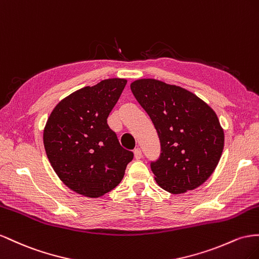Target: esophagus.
I'll return each instance as SVG.
<instances>
[{
	"label": "esophagus",
	"instance_id": "34e87169",
	"mask_svg": "<svg viewBox=\"0 0 259 259\" xmlns=\"http://www.w3.org/2000/svg\"><path fill=\"white\" fill-rule=\"evenodd\" d=\"M135 158L138 159V160L142 158V152H141V150L139 149V147L135 150Z\"/></svg>",
	"mask_w": 259,
	"mask_h": 259
}]
</instances>
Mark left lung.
Masks as SVG:
<instances>
[{"label":"left lung","mask_w":259,"mask_h":259,"mask_svg":"<svg viewBox=\"0 0 259 259\" xmlns=\"http://www.w3.org/2000/svg\"><path fill=\"white\" fill-rule=\"evenodd\" d=\"M130 88L159 138L160 156L151 162L158 186L172 194L201 186L224 150V129L213 109L186 89L156 79H139Z\"/></svg>","instance_id":"1"}]
</instances>
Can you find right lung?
Returning a JSON list of instances; mask_svg holds the SVG:
<instances>
[{"mask_svg":"<svg viewBox=\"0 0 259 259\" xmlns=\"http://www.w3.org/2000/svg\"><path fill=\"white\" fill-rule=\"evenodd\" d=\"M125 84L112 78L80 89L58 103L47 121L43 143L51 166L78 194L100 197L112 191L134 158L107 124Z\"/></svg>","mask_w":259,"mask_h":259,"instance_id":"1","label":"right lung"}]
</instances>
